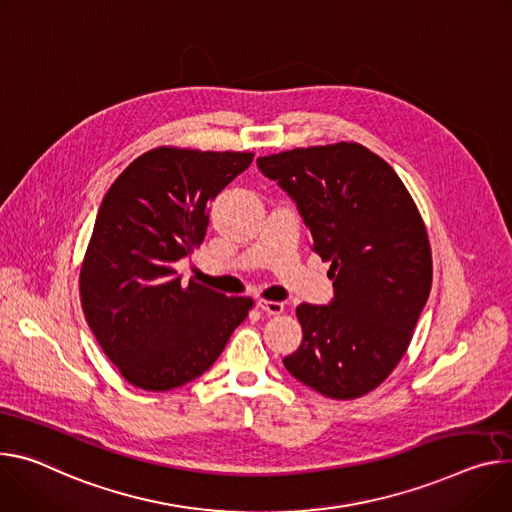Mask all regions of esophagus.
Wrapping results in <instances>:
<instances>
[{"instance_id": "34e87169", "label": "esophagus", "mask_w": 512, "mask_h": 512, "mask_svg": "<svg viewBox=\"0 0 512 512\" xmlns=\"http://www.w3.org/2000/svg\"><path fill=\"white\" fill-rule=\"evenodd\" d=\"M257 308H261L269 316H275V314H282L284 312V304L282 302H271V300H259Z\"/></svg>"}]
</instances>
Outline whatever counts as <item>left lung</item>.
Here are the masks:
<instances>
[{
	"label": "left lung",
	"mask_w": 512,
	"mask_h": 512,
	"mask_svg": "<svg viewBox=\"0 0 512 512\" xmlns=\"http://www.w3.org/2000/svg\"><path fill=\"white\" fill-rule=\"evenodd\" d=\"M294 200L312 251L331 261L335 296L300 304L290 374L335 400L378 388L402 359L433 282L427 230L394 169L357 143L259 157Z\"/></svg>",
	"instance_id": "obj_1"
}]
</instances>
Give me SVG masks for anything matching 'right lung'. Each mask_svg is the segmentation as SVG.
<instances>
[{
  "instance_id": "obj_1",
  "label": "right lung",
  "mask_w": 512,
  "mask_h": 512,
  "mask_svg": "<svg viewBox=\"0 0 512 512\" xmlns=\"http://www.w3.org/2000/svg\"><path fill=\"white\" fill-rule=\"evenodd\" d=\"M251 161L253 153L159 147L108 190L79 290L91 333L128 384L165 392L192 382L247 318L251 298L185 286L175 263L204 241L208 206Z\"/></svg>"
}]
</instances>
